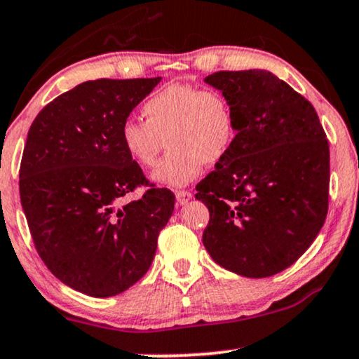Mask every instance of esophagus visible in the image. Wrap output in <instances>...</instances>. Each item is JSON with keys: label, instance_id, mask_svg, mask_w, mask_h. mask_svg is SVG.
Segmentation results:
<instances>
[{"label": "esophagus", "instance_id": "34e87169", "mask_svg": "<svg viewBox=\"0 0 359 359\" xmlns=\"http://www.w3.org/2000/svg\"><path fill=\"white\" fill-rule=\"evenodd\" d=\"M175 198L179 205H184V203H187L192 198V194L187 192V190H179V192H175Z\"/></svg>", "mask_w": 359, "mask_h": 359}]
</instances>
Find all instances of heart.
<instances>
[{
    "label": "heart",
    "instance_id": "b5f03b06",
    "mask_svg": "<svg viewBox=\"0 0 359 359\" xmlns=\"http://www.w3.org/2000/svg\"><path fill=\"white\" fill-rule=\"evenodd\" d=\"M146 121L129 117L121 126V144L142 169L158 162L152 180L162 187H182L202 174L203 162L217 164L229 154L237 135L235 111L224 94L198 86L174 83L144 102Z\"/></svg>",
    "mask_w": 359,
    "mask_h": 359
}]
</instances>
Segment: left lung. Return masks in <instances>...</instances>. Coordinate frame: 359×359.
<instances>
[{
  "label": "left lung",
  "instance_id": "1",
  "mask_svg": "<svg viewBox=\"0 0 359 359\" xmlns=\"http://www.w3.org/2000/svg\"><path fill=\"white\" fill-rule=\"evenodd\" d=\"M205 83L235 111L237 135L195 198L210 212L203 247L248 278L280 273L320 233L328 212L330 149L315 107L265 69L219 71Z\"/></svg>",
  "mask_w": 359,
  "mask_h": 359
}]
</instances>
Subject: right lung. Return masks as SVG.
Here are the masks:
<instances>
[{
    "label": "right lung",
    "mask_w": 359,
    "mask_h": 359,
    "mask_svg": "<svg viewBox=\"0 0 359 359\" xmlns=\"http://www.w3.org/2000/svg\"><path fill=\"white\" fill-rule=\"evenodd\" d=\"M161 78L86 81L49 102L29 127L20 195L31 237L51 273L96 298L146 275L174 212L167 189H149L121 144V126Z\"/></svg>",
    "instance_id": "add662e5"
}]
</instances>
